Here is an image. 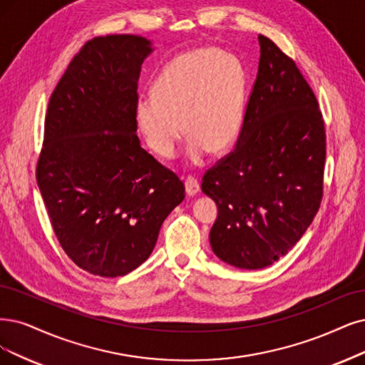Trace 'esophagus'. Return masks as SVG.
Segmentation results:
<instances>
[{
  "mask_svg": "<svg viewBox=\"0 0 365 365\" xmlns=\"http://www.w3.org/2000/svg\"><path fill=\"white\" fill-rule=\"evenodd\" d=\"M185 187L187 195H195L200 191V183L195 178H192V175H187L185 179Z\"/></svg>",
  "mask_w": 365,
  "mask_h": 365,
  "instance_id": "1",
  "label": "esophagus"
}]
</instances>
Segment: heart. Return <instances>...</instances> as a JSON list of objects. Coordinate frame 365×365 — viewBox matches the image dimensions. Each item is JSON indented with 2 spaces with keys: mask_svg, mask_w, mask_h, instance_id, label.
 I'll return each instance as SVG.
<instances>
[{
  "mask_svg": "<svg viewBox=\"0 0 365 365\" xmlns=\"http://www.w3.org/2000/svg\"><path fill=\"white\" fill-rule=\"evenodd\" d=\"M244 86L239 61L218 48L179 53L158 75L153 98L137 103V123L147 145L160 158H173L185 125L194 162L206 152L222 153L240 129Z\"/></svg>",
  "mask_w": 365,
  "mask_h": 365,
  "instance_id": "heart-1",
  "label": "heart"
}]
</instances>
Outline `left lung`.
Returning a JSON list of instances; mask_svg holds the SVG:
<instances>
[{
	"mask_svg": "<svg viewBox=\"0 0 365 365\" xmlns=\"http://www.w3.org/2000/svg\"><path fill=\"white\" fill-rule=\"evenodd\" d=\"M257 78L233 150L203 175L220 213L210 230L218 257L262 269L286 255L323 197L325 120L314 91L271 38L259 36Z\"/></svg>",
	"mask_w": 365,
	"mask_h": 365,
	"instance_id": "obj_1",
	"label": "left lung"
}]
</instances>
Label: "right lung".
Masks as SVG:
<instances>
[{
  "label": "right lung",
  "instance_id": "add662e5",
  "mask_svg": "<svg viewBox=\"0 0 365 365\" xmlns=\"http://www.w3.org/2000/svg\"><path fill=\"white\" fill-rule=\"evenodd\" d=\"M150 52L141 36L93 37L48 103L38 190L64 252L105 278L144 263L162 222L185 198L179 175L147 153L135 133L138 78Z\"/></svg>",
  "mask_w": 365,
  "mask_h": 365
}]
</instances>
